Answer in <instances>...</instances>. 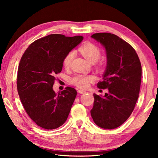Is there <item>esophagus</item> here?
Listing matches in <instances>:
<instances>
[{"instance_id":"34e87169","label":"esophagus","mask_w":158,"mask_h":158,"mask_svg":"<svg viewBox=\"0 0 158 158\" xmlns=\"http://www.w3.org/2000/svg\"><path fill=\"white\" fill-rule=\"evenodd\" d=\"M78 93H79V94H85V93H86V91H84V90L80 89V90H79V91H78Z\"/></svg>"}]
</instances>
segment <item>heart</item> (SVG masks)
<instances>
[{
  "mask_svg": "<svg viewBox=\"0 0 158 158\" xmlns=\"http://www.w3.org/2000/svg\"><path fill=\"white\" fill-rule=\"evenodd\" d=\"M79 51L83 55L85 58L89 62H96L101 56L100 49L96 45L91 43H87L84 44L79 48ZM75 56L74 51H70L63 59V64L65 67H68L72 63V60ZM94 80V77L92 75L84 74H76L70 78V83L77 87L81 89H86L89 86L90 82Z\"/></svg>",
  "mask_w": 158,
  "mask_h": 158,
  "instance_id": "obj_1",
  "label": "heart"
}]
</instances>
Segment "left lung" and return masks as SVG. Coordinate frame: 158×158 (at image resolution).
Masks as SVG:
<instances>
[{
	"label": "left lung",
	"instance_id": "left-lung-1",
	"mask_svg": "<svg viewBox=\"0 0 158 158\" xmlns=\"http://www.w3.org/2000/svg\"><path fill=\"white\" fill-rule=\"evenodd\" d=\"M91 37L106 48V69L97 86L108 92L103 97L94 94L91 114L98 127L115 129L129 118L136 106L141 87V62L134 48L117 35L96 33Z\"/></svg>",
	"mask_w": 158,
	"mask_h": 158
}]
</instances>
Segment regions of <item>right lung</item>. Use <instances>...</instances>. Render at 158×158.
Segmentation results:
<instances>
[{"label":"right lung","mask_w":158,"mask_h":158,"mask_svg":"<svg viewBox=\"0 0 158 158\" xmlns=\"http://www.w3.org/2000/svg\"><path fill=\"white\" fill-rule=\"evenodd\" d=\"M83 39L50 34L30 44L22 57L17 91L27 114L41 128H58L68 117L77 91L67 86L57 94L52 86L56 75L62 71L64 56Z\"/></svg>","instance_id":"add662e5"}]
</instances>
